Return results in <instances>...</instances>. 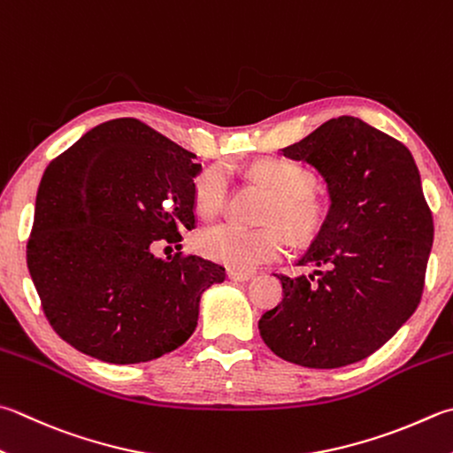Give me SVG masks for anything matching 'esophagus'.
<instances>
[{"instance_id": "obj_1", "label": "esophagus", "mask_w": 453, "mask_h": 453, "mask_svg": "<svg viewBox=\"0 0 453 453\" xmlns=\"http://www.w3.org/2000/svg\"><path fill=\"white\" fill-rule=\"evenodd\" d=\"M254 274L252 272H238V270H228V280L233 281H249L252 280Z\"/></svg>"}]
</instances>
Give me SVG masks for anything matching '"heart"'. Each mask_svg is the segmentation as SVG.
<instances>
[{"label": "heart", "mask_w": 453, "mask_h": 453, "mask_svg": "<svg viewBox=\"0 0 453 453\" xmlns=\"http://www.w3.org/2000/svg\"><path fill=\"white\" fill-rule=\"evenodd\" d=\"M250 175L274 193L268 203L266 220L281 223L297 242H307L326 225L327 207L311 193L310 169L286 159H262L250 167ZM228 195L225 167H207L195 181V201L204 215L223 207ZM284 228L268 225L244 228L234 223H219L197 234V249L211 260L223 262L234 270H252L264 260H272L286 250Z\"/></svg>", "instance_id": "1"}]
</instances>
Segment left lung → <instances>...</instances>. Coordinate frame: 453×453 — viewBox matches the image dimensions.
Segmentation results:
<instances>
[{
	"mask_svg": "<svg viewBox=\"0 0 453 453\" xmlns=\"http://www.w3.org/2000/svg\"><path fill=\"white\" fill-rule=\"evenodd\" d=\"M280 153L321 175L329 211L297 260L313 272L278 276L284 297L260 318V335L307 369L363 361L422 297L434 223L416 161L404 143L353 116L331 118Z\"/></svg>",
	"mask_w": 453,
	"mask_h": 453,
	"instance_id": "left-lung-1",
	"label": "left lung"
}]
</instances>
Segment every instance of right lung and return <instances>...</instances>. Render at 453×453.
<instances>
[{"mask_svg":"<svg viewBox=\"0 0 453 453\" xmlns=\"http://www.w3.org/2000/svg\"><path fill=\"white\" fill-rule=\"evenodd\" d=\"M195 153L134 118L92 127L42 173L27 268L42 311L68 345L134 365L193 335L201 296L225 268L151 252L195 228Z\"/></svg>","mask_w":453,"mask_h":453,"instance_id":"right-lung-1","label":"right lung"}]
</instances>
